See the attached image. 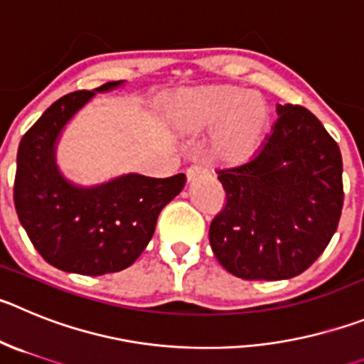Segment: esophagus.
<instances>
[{
  "instance_id": "obj_1",
  "label": "esophagus",
  "mask_w": 364,
  "mask_h": 364,
  "mask_svg": "<svg viewBox=\"0 0 364 364\" xmlns=\"http://www.w3.org/2000/svg\"><path fill=\"white\" fill-rule=\"evenodd\" d=\"M201 176H206V168H203V166L199 165L190 166V168L186 170V178H188V181H194V179L201 178Z\"/></svg>"
}]
</instances>
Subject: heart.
I'll return each mask as SVG.
<instances>
[{
  "label": "heart",
  "instance_id": "obj_1",
  "mask_svg": "<svg viewBox=\"0 0 364 364\" xmlns=\"http://www.w3.org/2000/svg\"><path fill=\"white\" fill-rule=\"evenodd\" d=\"M168 117L188 132L214 129L212 150L219 159L243 163L259 146L268 125V109L259 96L230 85L183 90L170 101Z\"/></svg>",
  "mask_w": 364,
  "mask_h": 364
}]
</instances>
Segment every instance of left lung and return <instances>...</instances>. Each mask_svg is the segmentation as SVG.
Instances as JSON below:
<instances>
[{
  "mask_svg": "<svg viewBox=\"0 0 364 364\" xmlns=\"http://www.w3.org/2000/svg\"><path fill=\"white\" fill-rule=\"evenodd\" d=\"M270 136L247 163L218 172L227 203L208 237L241 279L299 276L330 243L343 210V159L310 110L277 105Z\"/></svg>",
  "mask_w": 364,
  "mask_h": 364,
  "instance_id": "obj_1",
  "label": "left lung"
}]
</instances>
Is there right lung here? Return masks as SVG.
Here are the masks:
<instances>
[{
  "instance_id": "right-lung-1",
  "label": "right lung",
  "mask_w": 364,
  "mask_h": 364,
  "mask_svg": "<svg viewBox=\"0 0 364 364\" xmlns=\"http://www.w3.org/2000/svg\"><path fill=\"white\" fill-rule=\"evenodd\" d=\"M121 85L110 81L60 97L19 143L16 212L36 250L63 272L103 276L130 267L152 239L163 206L185 186V174L165 179L125 174L96 186L63 178L55 165L61 130L96 92Z\"/></svg>"
}]
</instances>
